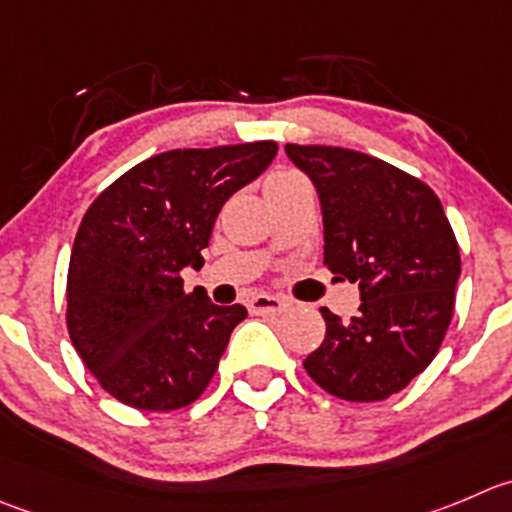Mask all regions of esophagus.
Segmentation results:
<instances>
[{
	"mask_svg": "<svg viewBox=\"0 0 512 512\" xmlns=\"http://www.w3.org/2000/svg\"><path fill=\"white\" fill-rule=\"evenodd\" d=\"M248 306H251L253 314H281V311L289 309V301L274 294H256Z\"/></svg>",
	"mask_w": 512,
	"mask_h": 512,
	"instance_id": "1",
	"label": "esophagus"
}]
</instances>
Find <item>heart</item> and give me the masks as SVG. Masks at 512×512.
Listing matches in <instances>:
<instances>
[{"label": "heart", "instance_id": "1", "mask_svg": "<svg viewBox=\"0 0 512 512\" xmlns=\"http://www.w3.org/2000/svg\"><path fill=\"white\" fill-rule=\"evenodd\" d=\"M286 175H294V173H274L269 180H274V178H286Z\"/></svg>", "mask_w": 512, "mask_h": 512}]
</instances>
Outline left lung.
<instances>
[{"instance_id":"8db88e82","label":"left lung","mask_w":512,"mask_h":512,"mask_svg":"<svg viewBox=\"0 0 512 512\" xmlns=\"http://www.w3.org/2000/svg\"><path fill=\"white\" fill-rule=\"evenodd\" d=\"M286 155L319 193L324 266L362 291L352 321L321 309L326 337L304 369L347 402L392 397L435 359L455 311L460 246L440 198L357 150L289 143Z\"/></svg>"}]
</instances>
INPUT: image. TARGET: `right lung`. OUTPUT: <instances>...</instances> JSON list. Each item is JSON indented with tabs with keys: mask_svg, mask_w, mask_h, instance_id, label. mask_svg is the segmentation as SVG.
<instances>
[{
	"mask_svg": "<svg viewBox=\"0 0 512 512\" xmlns=\"http://www.w3.org/2000/svg\"><path fill=\"white\" fill-rule=\"evenodd\" d=\"M274 140L183 148L143 160L90 203L67 269V332L105 392L143 412L196 402L241 304L186 291L223 203L274 160Z\"/></svg>",
	"mask_w": 512,
	"mask_h": 512,
	"instance_id": "1",
	"label": "right lung"
}]
</instances>
